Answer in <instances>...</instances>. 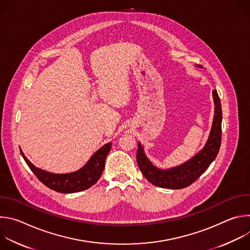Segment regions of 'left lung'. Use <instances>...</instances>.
<instances>
[{"label":"left lung","instance_id":"1","mask_svg":"<svg viewBox=\"0 0 250 250\" xmlns=\"http://www.w3.org/2000/svg\"><path fill=\"white\" fill-rule=\"evenodd\" d=\"M215 101V117L211 130L205 147L186 163L169 170L154 167L144 153L140 144L137 145V165L146 179L154 186L166 189H183L190 186L208 169L217 157L222 142V105L217 90L212 91Z\"/></svg>","mask_w":250,"mask_h":250}]
</instances>
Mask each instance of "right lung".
<instances>
[{"label": "right lung", "instance_id": "add662e5", "mask_svg": "<svg viewBox=\"0 0 250 250\" xmlns=\"http://www.w3.org/2000/svg\"><path fill=\"white\" fill-rule=\"evenodd\" d=\"M111 147V142L104 145L91 157L82 169L69 174H53L37 168L27 160L21 150V153L33 174L46 187L59 193H75L86 190L97 183L104 171V160Z\"/></svg>", "mask_w": 250, "mask_h": 250}]
</instances>
